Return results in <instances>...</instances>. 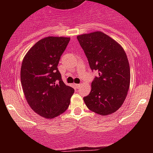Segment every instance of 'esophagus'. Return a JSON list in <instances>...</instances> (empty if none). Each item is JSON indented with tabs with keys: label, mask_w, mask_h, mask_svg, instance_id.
Returning a JSON list of instances; mask_svg holds the SVG:
<instances>
[{
	"label": "esophagus",
	"mask_w": 153,
	"mask_h": 153,
	"mask_svg": "<svg viewBox=\"0 0 153 153\" xmlns=\"http://www.w3.org/2000/svg\"><path fill=\"white\" fill-rule=\"evenodd\" d=\"M81 85H82V84H80V83H79V84H75L76 88H79V87L81 86Z\"/></svg>",
	"instance_id": "34e87169"
}]
</instances>
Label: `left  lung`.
Here are the masks:
<instances>
[{
    "mask_svg": "<svg viewBox=\"0 0 153 153\" xmlns=\"http://www.w3.org/2000/svg\"><path fill=\"white\" fill-rule=\"evenodd\" d=\"M91 70L98 76L83 98L92 112L101 116L115 113L123 104L130 85V69L122 46L102 31L78 35Z\"/></svg>",
    "mask_w": 153,
    "mask_h": 153,
    "instance_id": "1",
    "label": "left lung"
}]
</instances>
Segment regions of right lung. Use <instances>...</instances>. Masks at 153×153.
Returning <instances> with one entry per match:
<instances>
[{
  "instance_id": "add662e5",
  "label": "right lung",
  "mask_w": 153,
  "mask_h": 153,
  "mask_svg": "<svg viewBox=\"0 0 153 153\" xmlns=\"http://www.w3.org/2000/svg\"><path fill=\"white\" fill-rule=\"evenodd\" d=\"M70 37L47 36L37 41L23 59L21 81L30 107L45 119H53L68 108L74 90L62 80L57 65Z\"/></svg>"
}]
</instances>
